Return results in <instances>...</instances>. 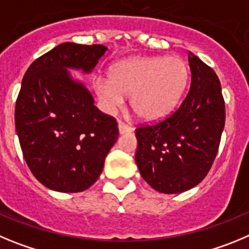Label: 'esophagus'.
Wrapping results in <instances>:
<instances>
[{"label": "esophagus", "mask_w": 249, "mask_h": 249, "mask_svg": "<svg viewBox=\"0 0 249 249\" xmlns=\"http://www.w3.org/2000/svg\"><path fill=\"white\" fill-rule=\"evenodd\" d=\"M118 127H119L120 134H126V133H131V131H133V127L130 126V125L125 124V123H123V122H119Z\"/></svg>", "instance_id": "obj_1"}]
</instances>
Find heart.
<instances>
[{
    "label": "heart",
    "instance_id": "1",
    "mask_svg": "<svg viewBox=\"0 0 249 249\" xmlns=\"http://www.w3.org/2000/svg\"><path fill=\"white\" fill-rule=\"evenodd\" d=\"M190 78L185 59L171 57H138L114 64L109 78L94 82L99 99L114 109L130 95V105L144 120L169 115L180 102Z\"/></svg>",
    "mask_w": 249,
    "mask_h": 249
}]
</instances>
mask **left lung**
Masks as SVG:
<instances>
[{
  "label": "left lung",
  "mask_w": 249,
  "mask_h": 249,
  "mask_svg": "<svg viewBox=\"0 0 249 249\" xmlns=\"http://www.w3.org/2000/svg\"><path fill=\"white\" fill-rule=\"evenodd\" d=\"M191 87L171 115L135 130L136 165L152 189L187 191L206 178L225 127L222 89L213 69L189 53Z\"/></svg>",
  "instance_id": "1"
}]
</instances>
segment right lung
<instances>
[{"label":"right lung","instance_id":"add662e5","mask_svg":"<svg viewBox=\"0 0 249 249\" xmlns=\"http://www.w3.org/2000/svg\"><path fill=\"white\" fill-rule=\"evenodd\" d=\"M107 49L102 44L62 43L36 59L22 79L16 131L31 172L48 189H89L118 140L116 120L94 105L90 91L68 71L90 73Z\"/></svg>","mask_w":249,"mask_h":249}]
</instances>
